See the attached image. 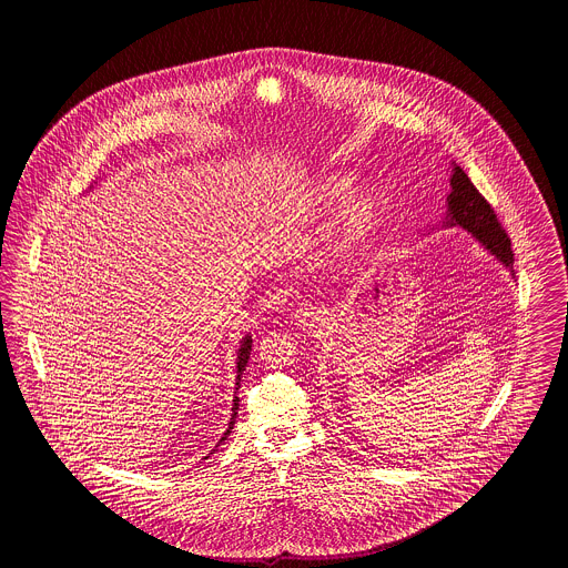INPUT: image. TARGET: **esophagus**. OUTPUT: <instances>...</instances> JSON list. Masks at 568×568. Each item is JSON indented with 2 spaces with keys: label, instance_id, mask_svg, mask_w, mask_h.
Listing matches in <instances>:
<instances>
[{
  "label": "esophagus",
  "instance_id": "1",
  "mask_svg": "<svg viewBox=\"0 0 568 568\" xmlns=\"http://www.w3.org/2000/svg\"><path fill=\"white\" fill-rule=\"evenodd\" d=\"M294 322L300 327H315V325H320V322H324V313L320 308L304 306V308H297L294 313Z\"/></svg>",
  "mask_w": 568,
  "mask_h": 568
}]
</instances>
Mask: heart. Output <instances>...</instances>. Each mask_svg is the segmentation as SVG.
I'll return each instance as SVG.
<instances>
[{
	"label": "heart",
	"instance_id": "obj_1",
	"mask_svg": "<svg viewBox=\"0 0 568 568\" xmlns=\"http://www.w3.org/2000/svg\"><path fill=\"white\" fill-rule=\"evenodd\" d=\"M357 183L359 179L353 172H327L308 191V204L317 215H329L345 206L332 241L334 257L345 266L373 253L389 221V204L383 191L375 185L355 191Z\"/></svg>",
	"mask_w": 568,
	"mask_h": 568
}]
</instances>
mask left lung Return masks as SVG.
<instances>
[{"mask_svg":"<svg viewBox=\"0 0 568 568\" xmlns=\"http://www.w3.org/2000/svg\"><path fill=\"white\" fill-rule=\"evenodd\" d=\"M447 193V211H445V227H462L466 230L477 243L486 248L491 257H496L507 271L514 272V251L511 241L500 227L494 209L487 204L486 197L470 183L466 172L458 163L452 162V176H449Z\"/></svg>","mask_w":568,"mask_h":568,"instance_id":"obj_1","label":"left lung"}]
</instances>
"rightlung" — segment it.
Here are the masks:
<instances>
[{"instance_id":"1","label":"right lung","mask_w":568,"mask_h":568,"mask_svg":"<svg viewBox=\"0 0 568 568\" xmlns=\"http://www.w3.org/2000/svg\"><path fill=\"white\" fill-rule=\"evenodd\" d=\"M251 345H253L251 334H244L243 341H241V349H239V357H236V389H241V377H243L244 368H246V362H248V355H251ZM232 403H234V405H232V417H230L227 430H225L223 436L219 438L215 449L221 445V443H225V438L230 436L232 428H234V422H236V415H239V403H241V400H239V396H234V400H232ZM215 449H213V452H215ZM209 456H211V454H209ZM209 456H206V458H209Z\"/></svg>"}]
</instances>
